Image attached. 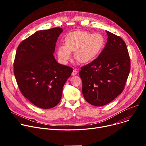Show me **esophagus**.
Wrapping results in <instances>:
<instances>
[{
  "instance_id": "obj_1",
  "label": "esophagus",
  "mask_w": 146,
  "mask_h": 146,
  "mask_svg": "<svg viewBox=\"0 0 146 146\" xmlns=\"http://www.w3.org/2000/svg\"><path fill=\"white\" fill-rule=\"evenodd\" d=\"M78 72L77 71V70H76V69H74L73 72H72V75L73 76H75V75H76V74H78Z\"/></svg>"
}]
</instances>
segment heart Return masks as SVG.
<instances>
[{
    "label": "heart",
    "instance_id": "obj_1",
    "mask_svg": "<svg viewBox=\"0 0 146 146\" xmlns=\"http://www.w3.org/2000/svg\"><path fill=\"white\" fill-rule=\"evenodd\" d=\"M104 43V38L100 34H91L82 31H75L66 36L65 45L58 47V58L61 63L66 64L72 58V52H75V58L78 62L89 63L98 56Z\"/></svg>",
    "mask_w": 146,
    "mask_h": 146
}]
</instances>
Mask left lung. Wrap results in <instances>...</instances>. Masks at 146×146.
I'll return each mask as SVG.
<instances>
[{
  "label": "left lung",
  "instance_id": "1",
  "mask_svg": "<svg viewBox=\"0 0 146 146\" xmlns=\"http://www.w3.org/2000/svg\"><path fill=\"white\" fill-rule=\"evenodd\" d=\"M104 48L91 63L81 67L82 94L90 104H109L123 91L130 71V58L122 38L108 31Z\"/></svg>",
  "mask_w": 146,
  "mask_h": 146
}]
</instances>
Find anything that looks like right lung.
<instances>
[{"mask_svg":"<svg viewBox=\"0 0 146 146\" xmlns=\"http://www.w3.org/2000/svg\"><path fill=\"white\" fill-rule=\"evenodd\" d=\"M61 28L41 30L19 45L13 63V72L22 94L42 109L56 106L63 88L73 69L57 62L53 53Z\"/></svg>","mask_w":146,"mask_h":146,"instance_id":"1","label":"right lung"}]
</instances>
